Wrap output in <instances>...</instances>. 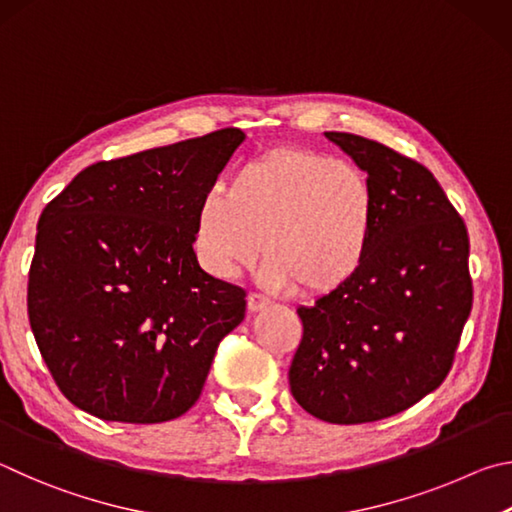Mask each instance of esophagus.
<instances>
[{"label":"esophagus","instance_id":"obj_1","mask_svg":"<svg viewBox=\"0 0 512 512\" xmlns=\"http://www.w3.org/2000/svg\"><path fill=\"white\" fill-rule=\"evenodd\" d=\"M267 306H270V301H267L263 294H256V292H251L249 297H247V308H249V312H261V310H265Z\"/></svg>","mask_w":512,"mask_h":512}]
</instances>
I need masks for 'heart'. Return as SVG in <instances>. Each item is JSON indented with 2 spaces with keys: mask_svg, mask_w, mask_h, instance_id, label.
<instances>
[{
  "mask_svg": "<svg viewBox=\"0 0 512 512\" xmlns=\"http://www.w3.org/2000/svg\"><path fill=\"white\" fill-rule=\"evenodd\" d=\"M375 191L348 161L310 148H276L247 161L204 197L195 251L215 279H231L261 254L263 279L319 299L342 290L369 254Z\"/></svg>",
  "mask_w": 512,
  "mask_h": 512,
  "instance_id": "b5f03b06",
  "label": "heart"
}]
</instances>
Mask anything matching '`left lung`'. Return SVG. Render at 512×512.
<instances>
[{"label":"left lung","instance_id":"1","mask_svg":"<svg viewBox=\"0 0 512 512\" xmlns=\"http://www.w3.org/2000/svg\"><path fill=\"white\" fill-rule=\"evenodd\" d=\"M375 191L369 254L351 283L297 312L294 400L319 420L389 418L441 387L472 310L465 222L429 170L378 141L326 132Z\"/></svg>","mask_w":512,"mask_h":512}]
</instances>
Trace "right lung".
I'll use <instances>...</instances> for the list:
<instances>
[{"mask_svg":"<svg viewBox=\"0 0 512 512\" xmlns=\"http://www.w3.org/2000/svg\"><path fill=\"white\" fill-rule=\"evenodd\" d=\"M245 132L98 161L44 206L29 272V321L44 364L78 409L150 425L200 398L245 290L206 274L197 209Z\"/></svg>","mask_w":512,"mask_h":512,"instance_id":"obj_1","label":"right lung"}]
</instances>
